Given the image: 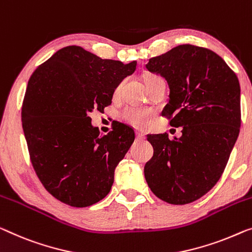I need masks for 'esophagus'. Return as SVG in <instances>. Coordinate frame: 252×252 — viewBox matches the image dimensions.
<instances>
[{
    "label": "esophagus",
    "instance_id": "obj_1",
    "mask_svg": "<svg viewBox=\"0 0 252 252\" xmlns=\"http://www.w3.org/2000/svg\"><path fill=\"white\" fill-rule=\"evenodd\" d=\"M145 139V134L141 133V132H137V140H144Z\"/></svg>",
    "mask_w": 252,
    "mask_h": 252
}]
</instances>
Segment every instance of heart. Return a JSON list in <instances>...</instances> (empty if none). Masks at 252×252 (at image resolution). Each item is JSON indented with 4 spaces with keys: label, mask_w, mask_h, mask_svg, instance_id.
<instances>
[{
    "label": "heart",
    "mask_w": 252,
    "mask_h": 252,
    "mask_svg": "<svg viewBox=\"0 0 252 252\" xmlns=\"http://www.w3.org/2000/svg\"><path fill=\"white\" fill-rule=\"evenodd\" d=\"M154 76H150L149 78H153ZM120 92V86L116 88V93ZM152 111L146 110V108H140V107H127L123 111L122 116L123 119L126 120L127 123L132 125L136 127H146L149 123V120L152 118Z\"/></svg>",
    "instance_id": "obj_1"
}]
</instances>
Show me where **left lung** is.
I'll return each instance as SVG.
<instances>
[{
  "instance_id": "obj_1",
  "label": "left lung",
  "mask_w": 252,
  "mask_h": 252,
  "mask_svg": "<svg viewBox=\"0 0 252 252\" xmlns=\"http://www.w3.org/2000/svg\"><path fill=\"white\" fill-rule=\"evenodd\" d=\"M147 70L170 87L162 115L182 136L149 134L154 155L144 173L156 197L172 205L190 204L216 185L241 126L240 84L215 52L185 44L149 59Z\"/></svg>"
}]
</instances>
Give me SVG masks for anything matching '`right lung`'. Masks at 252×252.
I'll use <instances>...</instances> for the list:
<instances>
[{
	"label": "right lung",
	"instance_id": "obj_1",
	"mask_svg": "<svg viewBox=\"0 0 252 252\" xmlns=\"http://www.w3.org/2000/svg\"><path fill=\"white\" fill-rule=\"evenodd\" d=\"M136 66V61L123 64L66 46L33 71L22 103V129L33 170L58 200L88 207L110 192L134 132L116 123L100 136L89 114L111 105L115 88Z\"/></svg>",
	"mask_w": 252,
	"mask_h": 252
}]
</instances>
